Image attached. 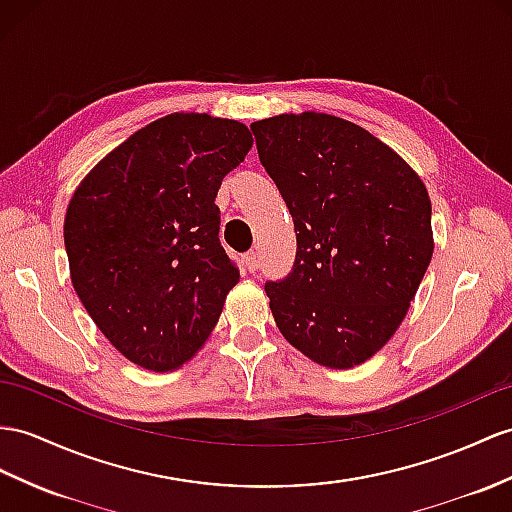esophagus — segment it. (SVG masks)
<instances>
[{
	"instance_id": "34e87169",
	"label": "esophagus",
	"mask_w": 512,
	"mask_h": 512,
	"mask_svg": "<svg viewBox=\"0 0 512 512\" xmlns=\"http://www.w3.org/2000/svg\"><path fill=\"white\" fill-rule=\"evenodd\" d=\"M243 265H245V269H247L249 273H254V271L258 269V265H260L258 254H256V252H247L245 258H243Z\"/></svg>"
}]
</instances>
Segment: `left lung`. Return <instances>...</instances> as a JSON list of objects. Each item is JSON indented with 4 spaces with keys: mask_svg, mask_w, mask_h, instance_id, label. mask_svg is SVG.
<instances>
[{
    "mask_svg": "<svg viewBox=\"0 0 512 512\" xmlns=\"http://www.w3.org/2000/svg\"><path fill=\"white\" fill-rule=\"evenodd\" d=\"M295 223L286 278L267 282L284 339L332 369L365 363L400 328L432 258V204L389 145L323 112L252 123Z\"/></svg>",
    "mask_w": 512,
    "mask_h": 512,
    "instance_id": "obj_1",
    "label": "left lung"
}]
</instances>
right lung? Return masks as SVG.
<instances>
[{
  "label": "right lung",
  "instance_id": "obj_1",
  "mask_svg": "<svg viewBox=\"0 0 512 512\" xmlns=\"http://www.w3.org/2000/svg\"><path fill=\"white\" fill-rule=\"evenodd\" d=\"M252 143L239 121L173 112L112 149L73 193V289L134 365L178 369L217 326L239 267L221 247L215 197Z\"/></svg>",
  "mask_w": 512,
  "mask_h": 512
}]
</instances>
